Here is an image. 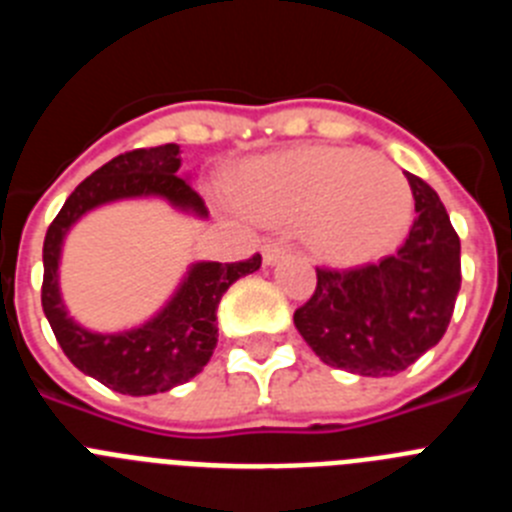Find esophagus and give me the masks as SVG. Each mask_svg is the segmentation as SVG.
I'll list each match as a JSON object with an SVG mask.
<instances>
[{"label": "esophagus", "mask_w": 512, "mask_h": 512, "mask_svg": "<svg viewBox=\"0 0 512 512\" xmlns=\"http://www.w3.org/2000/svg\"><path fill=\"white\" fill-rule=\"evenodd\" d=\"M284 253H287V246H284L282 241H264V246H261V256H264V264H277Z\"/></svg>", "instance_id": "obj_1"}]
</instances>
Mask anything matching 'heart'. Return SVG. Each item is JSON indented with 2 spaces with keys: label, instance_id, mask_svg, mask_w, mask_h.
Listing matches in <instances>:
<instances>
[{
  "label": "heart",
  "instance_id": "1",
  "mask_svg": "<svg viewBox=\"0 0 512 512\" xmlns=\"http://www.w3.org/2000/svg\"><path fill=\"white\" fill-rule=\"evenodd\" d=\"M238 200L269 223L307 225L315 248L338 264L390 251L413 215L408 179L382 158L348 148L259 158L238 179Z\"/></svg>",
  "mask_w": 512,
  "mask_h": 512
}]
</instances>
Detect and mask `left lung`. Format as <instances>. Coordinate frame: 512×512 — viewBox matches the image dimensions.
I'll return each instance as SVG.
<instances>
[{
  "mask_svg": "<svg viewBox=\"0 0 512 512\" xmlns=\"http://www.w3.org/2000/svg\"><path fill=\"white\" fill-rule=\"evenodd\" d=\"M415 220L379 264L318 269V287L295 325L325 364L361 377H392L443 338L461 287V243L449 212L408 174Z\"/></svg>",
  "mask_w": 512,
  "mask_h": 512,
  "instance_id": "8db88e82",
  "label": "left lung"
}]
</instances>
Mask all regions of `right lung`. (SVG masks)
Masks as SVG:
<instances>
[{"label":"right lung","mask_w":512,"mask_h":512,"mask_svg":"<svg viewBox=\"0 0 512 512\" xmlns=\"http://www.w3.org/2000/svg\"><path fill=\"white\" fill-rule=\"evenodd\" d=\"M179 146L135 148L87 176L56 215L43 243V312L51 323L63 354L79 372L89 374L120 395H156L176 384L189 382L205 369L217 343V305L235 279L253 274L261 256L217 264L202 261L189 269V277L176 289L169 305L135 330L92 333L69 318L58 292V259L63 235L92 207L125 197H164L174 207L207 215L205 200L179 176Z\"/></svg>","instance_id":"1"}]
</instances>
